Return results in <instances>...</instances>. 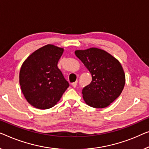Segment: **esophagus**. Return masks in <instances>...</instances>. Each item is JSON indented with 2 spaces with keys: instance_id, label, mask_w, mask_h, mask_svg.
<instances>
[{
  "instance_id": "1",
  "label": "esophagus",
  "mask_w": 149,
  "mask_h": 149,
  "mask_svg": "<svg viewBox=\"0 0 149 149\" xmlns=\"http://www.w3.org/2000/svg\"><path fill=\"white\" fill-rule=\"evenodd\" d=\"M77 81H75V82H73V83H72V86L74 88H75L76 87V86H77Z\"/></svg>"
}]
</instances>
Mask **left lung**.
<instances>
[{
    "mask_svg": "<svg viewBox=\"0 0 149 149\" xmlns=\"http://www.w3.org/2000/svg\"><path fill=\"white\" fill-rule=\"evenodd\" d=\"M92 77L91 83L82 91L86 104L95 108L110 105L123 92L125 74L121 63L106 51L96 47L75 50Z\"/></svg>",
    "mask_w": 149,
    "mask_h": 149,
    "instance_id": "8db88e82",
    "label": "left lung"
}]
</instances>
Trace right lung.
<instances>
[{
    "label": "right lung",
    "instance_id": "add662e5",
    "mask_svg": "<svg viewBox=\"0 0 149 149\" xmlns=\"http://www.w3.org/2000/svg\"><path fill=\"white\" fill-rule=\"evenodd\" d=\"M63 48L48 44L32 53L22 64L19 84L26 101L41 110L52 108L69 87L57 63Z\"/></svg>",
    "mask_w": 149,
    "mask_h": 149
}]
</instances>
